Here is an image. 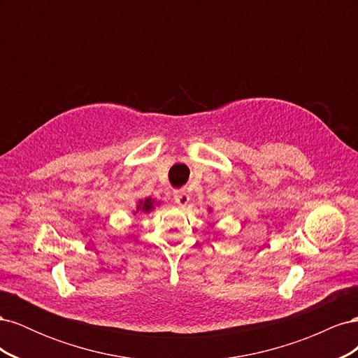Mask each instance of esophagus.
<instances>
[{"instance_id": "34e87169", "label": "esophagus", "mask_w": 358, "mask_h": 358, "mask_svg": "<svg viewBox=\"0 0 358 358\" xmlns=\"http://www.w3.org/2000/svg\"><path fill=\"white\" fill-rule=\"evenodd\" d=\"M175 203L178 204V206H187L188 203H189V196H188V192H185V191H176L175 192Z\"/></svg>"}]
</instances>
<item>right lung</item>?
Instances as JSON below:
<instances>
[{
    "label": "right lung",
    "mask_w": 358,
    "mask_h": 358,
    "mask_svg": "<svg viewBox=\"0 0 358 358\" xmlns=\"http://www.w3.org/2000/svg\"><path fill=\"white\" fill-rule=\"evenodd\" d=\"M152 209H154V201L150 200V199H146L145 201L140 200L138 204H137V212L140 210V212H145L146 213V212H150Z\"/></svg>",
    "instance_id": "right-lung-1"
}]
</instances>
